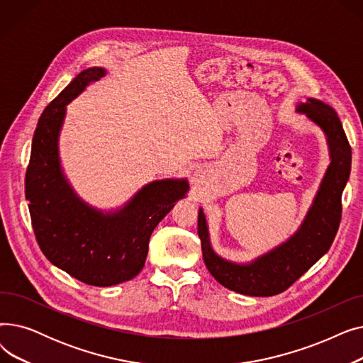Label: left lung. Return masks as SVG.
I'll return each instance as SVG.
<instances>
[{"label": "left lung", "mask_w": 363, "mask_h": 363, "mask_svg": "<svg viewBox=\"0 0 363 363\" xmlns=\"http://www.w3.org/2000/svg\"><path fill=\"white\" fill-rule=\"evenodd\" d=\"M296 111L320 129L330 156V164L297 231L250 262H234L215 252L204 211L199 208V237L208 272L225 289L244 296L268 297L287 290L330 250L338 231L341 196L352 167L345 129L335 110L318 99L300 101Z\"/></svg>", "instance_id": "8db88e82"}]
</instances>
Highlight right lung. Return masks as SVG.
I'll return each instance as SVG.
<instances>
[{
  "label": "right lung",
  "instance_id": "add662e5",
  "mask_svg": "<svg viewBox=\"0 0 363 363\" xmlns=\"http://www.w3.org/2000/svg\"><path fill=\"white\" fill-rule=\"evenodd\" d=\"M104 67L82 70L41 114L32 140L25 194L40 249L57 268L95 287H110L144 268L151 233L186 197V178L156 179L116 208L94 207L74 191L60 159L67 104Z\"/></svg>",
  "mask_w": 363,
  "mask_h": 363
}]
</instances>
